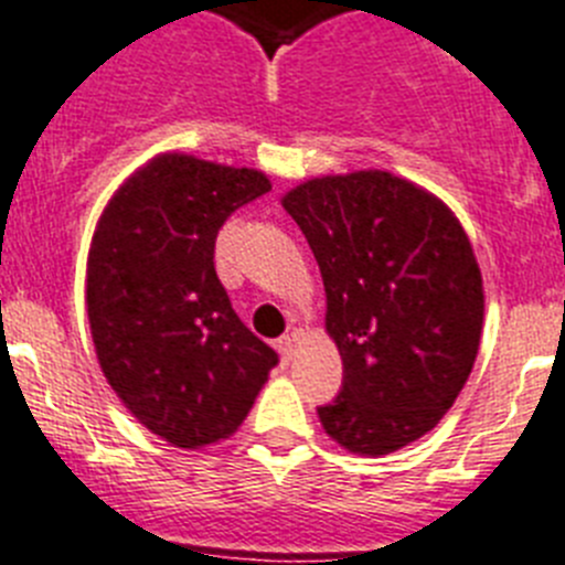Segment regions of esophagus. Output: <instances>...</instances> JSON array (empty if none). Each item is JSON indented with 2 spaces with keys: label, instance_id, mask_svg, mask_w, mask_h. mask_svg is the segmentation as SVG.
<instances>
[{
  "label": "esophagus",
  "instance_id": "obj_1",
  "mask_svg": "<svg viewBox=\"0 0 565 565\" xmlns=\"http://www.w3.org/2000/svg\"><path fill=\"white\" fill-rule=\"evenodd\" d=\"M297 345H300V337H297V334L279 337V340H277V351H279V356H282V360H286V363H291L294 354H297Z\"/></svg>",
  "mask_w": 565,
  "mask_h": 565
}]
</instances>
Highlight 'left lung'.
Masks as SVG:
<instances>
[{"label":"left lung","mask_w":565,"mask_h":565,"mask_svg":"<svg viewBox=\"0 0 565 565\" xmlns=\"http://www.w3.org/2000/svg\"><path fill=\"white\" fill-rule=\"evenodd\" d=\"M279 202L315 250L342 356L322 428L363 457L420 440L455 406L483 334V277L460 220L374 168L315 177Z\"/></svg>","instance_id":"left-lung-1"}]
</instances>
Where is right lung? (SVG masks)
Returning a JSON list of instances; mask_svg holds the SVG:
<instances>
[{
	"mask_svg": "<svg viewBox=\"0 0 565 565\" xmlns=\"http://www.w3.org/2000/svg\"><path fill=\"white\" fill-rule=\"evenodd\" d=\"M265 191L257 168L168 151L137 168L96 223L85 277L96 360L119 403L177 448L231 437L277 365L214 268L223 223Z\"/></svg>",
	"mask_w": 565,
	"mask_h": 565,
	"instance_id": "add662e5",
	"label": "right lung"
}]
</instances>
